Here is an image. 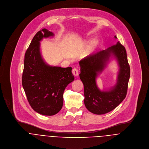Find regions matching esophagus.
Returning <instances> with one entry per match:
<instances>
[{
    "label": "esophagus",
    "instance_id": "34e87169",
    "mask_svg": "<svg viewBox=\"0 0 149 149\" xmlns=\"http://www.w3.org/2000/svg\"><path fill=\"white\" fill-rule=\"evenodd\" d=\"M72 72L73 75H74V76H75V77L78 76V74H79L78 70H77V68H74L72 69Z\"/></svg>",
    "mask_w": 149,
    "mask_h": 149
}]
</instances>
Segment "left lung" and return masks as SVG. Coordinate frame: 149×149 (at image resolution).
Here are the masks:
<instances>
[{
	"label": "left lung",
	"instance_id": "8db88e82",
	"mask_svg": "<svg viewBox=\"0 0 149 149\" xmlns=\"http://www.w3.org/2000/svg\"><path fill=\"white\" fill-rule=\"evenodd\" d=\"M117 38L116 36H114ZM114 58L120 67L116 84L107 91H100L96 78L105 67L110 58ZM79 77L84 86V103L91 113L101 115L116 109L125 98L130 77L125 48L119 42L106 50L92 53L79 62Z\"/></svg>",
	"mask_w": 149,
	"mask_h": 149
}]
</instances>
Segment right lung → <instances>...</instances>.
<instances>
[{"label":"right lung","mask_w":149,"mask_h":149,"mask_svg":"<svg viewBox=\"0 0 149 149\" xmlns=\"http://www.w3.org/2000/svg\"><path fill=\"white\" fill-rule=\"evenodd\" d=\"M54 33L43 28L33 38L24 58L22 84L34 111L43 116L58 113L63 104V93L74 79L72 68L50 66L43 60L40 41Z\"/></svg>","instance_id":"obj_1"}]
</instances>
